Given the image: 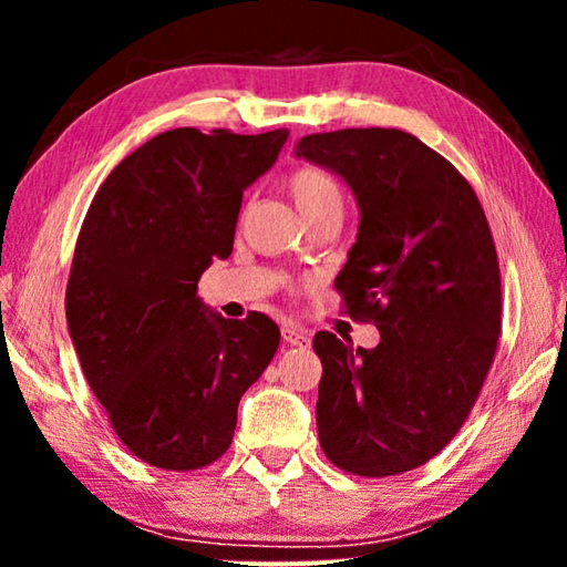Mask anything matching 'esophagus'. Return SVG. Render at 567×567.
I'll use <instances>...</instances> for the list:
<instances>
[{"label": "esophagus", "mask_w": 567, "mask_h": 567, "mask_svg": "<svg viewBox=\"0 0 567 567\" xmlns=\"http://www.w3.org/2000/svg\"><path fill=\"white\" fill-rule=\"evenodd\" d=\"M282 340L290 344V348H300V350L310 348V334L297 328V324H285V328H282Z\"/></svg>", "instance_id": "1"}]
</instances>
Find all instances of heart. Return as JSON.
<instances>
[{
    "label": "heart",
    "instance_id": "b5f03b06",
    "mask_svg": "<svg viewBox=\"0 0 567 567\" xmlns=\"http://www.w3.org/2000/svg\"><path fill=\"white\" fill-rule=\"evenodd\" d=\"M287 189H290L292 203L300 209L302 217L318 213V209L328 205L342 203L338 182H334L330 172L315 165H302L292 169L290 177H287Z\"/></svg>",
    "mask_w": 567,
    "mask_h": 567
}]
</instances>
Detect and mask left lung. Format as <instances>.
Wrapping results in <instances>:
<instances>
[{"instance_id": "8db88e82", "label": "left lung", "mask_w": 567, "mask_h": 567, "mask_svg": "<svg viewBox=\"0 0 567 567\" xmlns=\"http://www.w3.org/2000/svg\"><path fill=\"white\" fill-rule=\"evenodd\" d=\"M297 157L348 182L358 243L334 277L372 350L318 332L320 447L332 465L388 477L425 465L463 427L501 338V265L470 182L402 130L307 134Z\"/></svg>"}]
</instances>
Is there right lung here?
<instances>
[{"label":"right lung","instance_id":"1","mask_svg":"<svg viewBox=\"0 0 567 567\" xmlns=\"http://www.w3.org/2000/svg\"><path fill=\"white\" fill-rule=\"evenodd\" d=\"M287 130H167L124 157L74 245L66 328L90 388L134 457L199 470L227 453L245 390L280 344L262 312L209 315L197 282L233 255L243 192Z\"/></svg>","mask_w":567,"mask_h":567}]
</instances>
